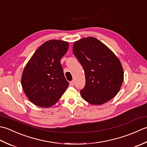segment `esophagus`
I'll use <instances>...</instances> for the list:
<instances>
[{
	"label": "esophagus",
	"instance_id": "esophagus-1",
	"mask_svg": "<svg viewBox=\"0 0 147 147\" xmlns=\"http://www.w3.org/2000/svg\"><path fill=\"white\" fill-rule=\"evenodd\" d=\"M70 85L71 86H74L75 85V82H74V80H72V81H71V82H70Z\"/></svg>",
	"mask_w": 147,
	"mask_h": 147
}]
</instances>
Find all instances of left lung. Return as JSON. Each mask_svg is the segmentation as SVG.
<instances>
[{"mask_svg":"<svg viewBox=\"0 0 147 147\" xmlns=\"http://www.w3.org/2000/svg\"><path fill=\"white\" fill-rule=\"evenodd\" d=\"M73 53L85 73L86 85L80 92L84 100L100 105L114 98L124 80L123 68L115 54L92 37L76 41Z\"/></svg>","mask_w":147,"mask_h":147,"instance_id":"left-lung-1","label":"left lung"}]
</instances>
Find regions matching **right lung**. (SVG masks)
I'll list each match as a JSON object with an SVG mask.
<instances>
[{
  "mask_svg": "<svg viewBox=\"0 0 147 147\" xmlns=\"http://www.w3.org/2000/svg\"><path fill=\"white\" fill-rule=\"evenodd\" d=\"M68 42L46 41L36 50L24 68L22 86L28 100L35 105H54L69 83L64 76L61 59L68 49Z\"/></svg>",
  "mask_w": 147,
  "mask_h": 147,
  "instance_id": "add662e5",
  "label": "right lung"
}]
</instances>
